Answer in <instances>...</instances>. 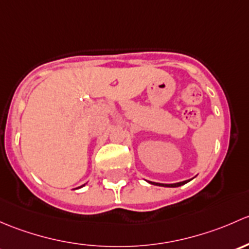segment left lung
<instances>
[{"instance_id": "8db88e82", "label": "left lung", "mask_w": 249, "mask_h": 249, "mask_svg": "<svg viewBox=\"0 0 249 249\" xmlns=\"http://www.w3.org/2000/svg\"><path fill=\"white\" fill-rule=\"evenodd\" d=\"M187 182H189V180L187 181H182V182H178V183H158V182H151L148 181V183L151 184H155V186H160V187H180L182 184L187 183Z\"/></svg>"}]
</instances>
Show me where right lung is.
I'll list each match as a JSON object with an SVG mask.
<instances>
[{"label": "right lung", "instance_id": "obj_1", "mask_svg": "<svg viewBox=\"0 0 249 249\" xmlns=\"http://www.w3.org/2000/svg\"><path fill=\"white\" fill-rule=\"evenodd\" d=\"M84 186H85V184H83V186H80V187H78V188H81V187H84Z\"/></svg>", "mask_w": 249, "mask_h": 249}]
</instances>
